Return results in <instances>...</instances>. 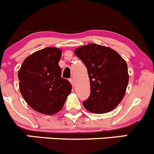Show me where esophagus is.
<instances>
[{
  "mask_svg": "<svg viewBox=\"0 0 154 154\" xmlns=\"http://www.w3.org/2000/svg\"><path fill=\"white\" fill-rule=\"evenodd\" d=\"M69 82H70V83H71L72 86V87L74 88L75 85V80L73 79H70Z\"/></svg>",
  "mask_w": 154,
  "mask_h": 154,
  "instance_id": "34e87169",
  "label": "esophagus"
}]
</instances>
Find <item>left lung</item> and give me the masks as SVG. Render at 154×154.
<instances>
[{
    "label": "left lung",
    "instance_id": "8db88e82",
    "mask_svg": "<svg viewBox=\"0 0 154 154\" xmlns=\"http://www.w3.org/2000/svg\"><path fill=\"white\" fill-rule=\"evenodd\" d=\"M88 69L91 94L83 106L93 113L113 110L125 96L129 76L125 60L109 47L97 44L84 45L75 50Z\"/></svg>",
    "mask_w": 154,
    "mask_h": 154
}]
</instances>
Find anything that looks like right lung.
Segmentation results:
<instances>
[{
    "mask_svg": "<svg viewBox=\"0 0 154 154\" xmlns=\"http://www.w3.org/2000/svg\"><path fill=\"white\" fill-rule=\"evenodd\" d=\"M62 50L48 47L26 58L18 72L22 96L31 108L45 115L62 109L72 85L61 77Z\"/></svg>",
    "mask_w": 154,
    "mask_h": 154,
    "instance_id": "right-lung-1",
    "label": "right lung"
}]
</instances>
